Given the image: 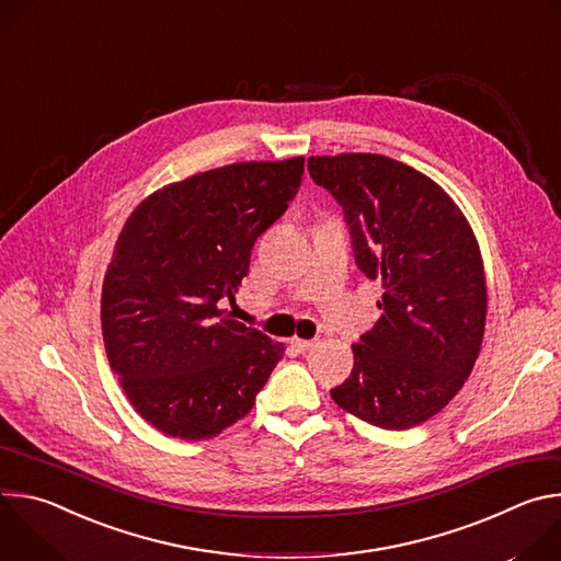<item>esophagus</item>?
I'll return each mask as SVG.
<instances>
[{
  "instance_id": "obj_1",
  "label": "esophagus",
  "mask_w": 561,
  "mask_h": 561,
  "mask_svg": "<svg viewBox=\"0 0 561 561\" xmlns=\"http://www.w3.org/2000/svg\"><path fill=\"white\" fill-rule=\"evenodd\" d=\"M290 344H293L299 353H306V351H310V348L314 346V340H299V337H295Z\"/></svg>"
}]
</instances>
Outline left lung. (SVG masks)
I'll list each match as a JSON object with an SVG mask.
<instances>
[{"instance_id": "8db88e82", "label": "left lung", "mask_w": 561, "mask_h": 561, "mask_svg": "<svg viewBox=\"0 0 561 561\" xmlns=\"http://www.w3.org/2000/svg\"><path fill=\"white\" fill-rule=\"evenodd\" d=\"M308 173L342 206L359 271L383 288L381 317L353 344L351 377L331 397L373 426H417L457 394L482 346L477 239L433 180L386 154L308 157Z\"/></svg>"}]
</instances>
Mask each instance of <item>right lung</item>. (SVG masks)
Wrapping results in <instances>:
<instances>
[{
  "label": "right lung",
  "mask_w": 561,
  "mask_h": 561,
  "mask_svg": "<svg viewBox=\"0 0 561 561\" xmlns=\"http://www.w3.org/2000/svg\"><path fill=\"white\" fill-rule=\"evenodd\" d=\"M304 157L213 169L128 217L102 288V333L135 411L164 435L210 439L251 413L284 346L221 308L257 237L301 186Z\"/></svg>",
  "instance_id": "1"
}]
</instances>
